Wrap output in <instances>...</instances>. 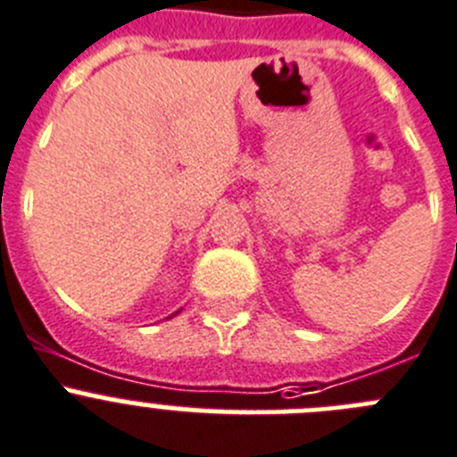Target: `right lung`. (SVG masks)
I'll list each match as a JSON object with an SVG mask.
<instances>
[{
    "instance_id": "obj_1",
    "label": "right lung",
    "mask_w": 457,
    "mask_h": 457,
    "mask_svg": "<svg viewBox=\"0 0 457 457\" xmlns=\"http://www.w3.org/2000/svg\"><path fill=\"white\" fill-rule=\"evenodd\" d=\"M176 313H178V311H176Z\"/></svg>"
}]
</instances>
